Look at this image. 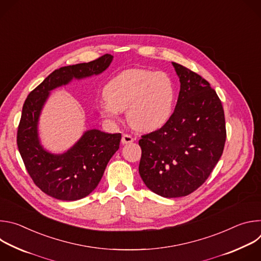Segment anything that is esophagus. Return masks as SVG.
I'll list each match as a JSON object with an SVG mask.
<instances>
[{
  "label": "esophagus",
  "instance_id": "34e87169",
  "mask_svg": "<svg viewBox=\"0 0 261 261\" xmlns=\"http://www.w3.org/2000/svg\"><path fill=\"white\" fill-rule=\"evenodd\" d=\"M133 141H134V138L130 134H123V136H122V143L123 144L131 143Z\"/></svg>",
  "mask_w": 261,
  "mask_h": 261
}]
</instances>
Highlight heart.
Instances as JSON below:
<instances>
[{
	"label": "heart",
	"mask_w": 261,
	"mask_h": 261,
	"mask_svg": "<svg viewBox=\"0 0 261 261\" xmlns=\"http://www.w3.org/2000/svg\"><path fill=\"white\" fill-rule=\"evenodd\" d=\"M103 95V117L117 120L121 111L127 110L129 125L142 132L163 127L172 115L175 100L173 83L166 73L140 68L123 71L110 80Z\"/></svg>",
	"instance_id": "obj_1"
}]
</instances>
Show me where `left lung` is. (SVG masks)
<instances>
[{
	"mask_svg": "<svg viewBox=\"0 0 261 261\" xmlns=\"http://www.w3.org/2000/svg\"><path fill=\"white\" fill-rule=\"evenodd\" d=\"M180 83L168 122L141 136L139 174L163 197H181L198 189L222 156L226 140L224 110L216 91L197 73L172 63Z\"/></svg>",
	"mask_w": 261,
	"mask_h": 261,
	"instance_id": "8db88e82",
	"label": "left lung"
}]
</instances>
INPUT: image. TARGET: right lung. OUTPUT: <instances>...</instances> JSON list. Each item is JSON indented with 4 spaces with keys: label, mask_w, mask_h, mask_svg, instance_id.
<instances>
[{
    "label": "right lung",
    "mask_w": 261,
    "mask_h": 261,
    "mask_svg": "<svg viewBox=\"0 0 261 261\" xmlns=\"http://www.w3.org/2000/svg\"><path fill=\"white\" fill-rule=\"evenodd\" d=\"M113 56L104 55L92 62L62 67L28 96L17 130V146L25 169L35 185L45 194L73 201L88 196L98 186L110 158L119 150L121 133L109 134L97 129L88 130L63 154L45 151L38 137V121L51 90L102 73Z\"/></svg>",
    "instance_id": "add662e5"
}]
</instances>
